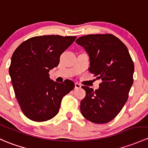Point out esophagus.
<instances>
[{
	"label": "esophagus",
	"instance_id": "obj_1",
	"mask_svg": "<svg viewBox=\"0 0 148 148\" xmlns=\"http://www.w3.org/2000/svg\"><path fill=\"white\" fill-rule=\"evenodd\" d=\"M81 87H82V86H81L79 84L75 83V88H76V89H77V88H80Z\"/></svg>",
	"mask_w": 148,
	"mask_h": 148
}]
</instances>
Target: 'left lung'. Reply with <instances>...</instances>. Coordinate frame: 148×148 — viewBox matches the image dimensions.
<instances>
[{"mask_svg": "<svg viewBox=\"0 0 148 148\" xmlns=\"http://www.w3.org/2000/svg\"><path fill=\"white\" fill-rule=\"evenodd\" d=\"M76 42L89 56L90 72L102 80L95 91L82 86L86 96L81 101V112L91 122L106 123L119 114L127 101L133 83V62L127 47L111 34L84 35Z\"/></svg>", "mask_w": 148, "mask_h": 148, "instance_id": "left-lung-1", "label": "left lung"}]
</instances>
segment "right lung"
Instances as JSON below:
<instances>
[{"label": "right lung", "mask_w": 148, "mask_h": 148, "mask_svg": "<svg viewBox=\"0 0 148 148\" xmlns=\"http://www.w3.org/2000/svg\"><path fill=\"white\" fill-rule=\"evenodd\" d=\"M77 37L43 35L23 42L13 52L9 74L15 96L26 117L36 122L52 119L58 113L62 99L71 90V80L57 83L49 71L58 66L60 55Z\"/></svg>", "instance_id": "right-lung-1"}]
</instances>
